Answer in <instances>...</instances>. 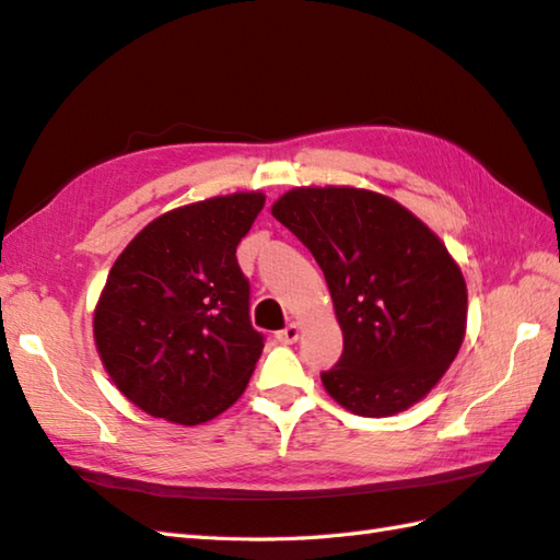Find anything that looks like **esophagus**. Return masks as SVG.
Masks as SVG:
<instances>
[{
    "label": "esophagus",
    "mask_w": 560,
    "mask_h": 560,
    "mask_svg": "<svg viewBox=\"0 0 560 560\" xmlns=\"http://www.w3.org/2000/svg\"><path fill=\"white\" fill-rule=\"evenodd\" d=\"M299 337H301V325H295V323H291L289 327H283V329L277 331V339L281 343H293V341H299Z\"/></svg>",
    "instance_id": "34e87169"
}]
</instances>
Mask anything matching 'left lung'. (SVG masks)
<instances>
[{
    "mask_svg": "<svg viewBox=\"0 0 560 560\" xmlns=\"http://www.w3.org/2000/svg\"><path fill=\"white\" fill-rule=\"evenodd\" d=\"M323 269L343 353L323 373L359 416L423 399L462 347L467 283L443 241L395 199L355 187H295L271 207Z\"/></svg>",
    "mask_w": 560,
    "mask_h": 560,
    "instance_id": "left-lung-1",
    "label": "left lung"
}]
</instances>
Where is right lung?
Instances as JSON below:
<instances>
[{
	"mask_svg": "<svg viewBox=\"0 0 560 560\" xmlns=\"http://www.w3.org/2000/svg\"><path fill=\"white\" fill-rule=\"evenodd\" d=\"M261 207V192H235L173 209L115 259L93 337L110 380L141 411L197 425L245 392L265 337L249 323L235 247Z\"/></svg>",
	"mask_w": 560,
	"mask_h": 560,
	"instance_id": "1",
	"label": "right lung"
}]
</instances>
